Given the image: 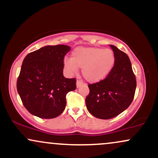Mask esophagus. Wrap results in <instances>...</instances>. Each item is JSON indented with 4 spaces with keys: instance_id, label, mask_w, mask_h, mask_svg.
Wrapping results in <instances>:
<instances>
[{
    "instance_id": "34e87169",
    "label": "esophagus",
    "mask_w": 158,
    "mask_h": 158,
    "mask_svg": "<svg viewBox=\"0 0 158 158\" xmlns=\"http://www.w3.org/2000/svg\"><path fill=\"white\" fill-rule=\"evenodd\" d=\"M83 85L82 81H81V80H79V79H78V80L77 81V88H79V87L81 86V85Z\"/></svg>"
}]
</instances>
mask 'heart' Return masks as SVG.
<instances>
[{
    "label": "heart",
    "mask_w": 158,
    "mask_h": 158,
    "mask_svg": "<svg viewBox=\"0 0 158 158\" xmlns=\"http://www.w3.org/2000/svg\"><path fill=\"white\" fill-rule=\"evenodd\" d=\"M115 56L110 49L77 48L72 52L71 59H64V67L70 73L81 69L83 77L89 82L102 80L113 68Z\"/></svg>",
    "instance_id": "heart-1"
}]
</instances>
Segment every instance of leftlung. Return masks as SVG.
Here are the masks:
<instances>
[{
	"label": "left lung",
	"mask_w": 158,
	"mask_h": 158,
	"mask_svg": "<svg viewBox=\"0 0 158 158\" xmlns=\"http://www.w3.org/2000/svg\"><path fill=\"white\" fill-rule=\"evenodd\" d=\"M115 61L110 72L102 80L88 85L89 94L85 99L88 111L99 119L117 117L131 105L137 81L128 55L110 45Z\"/></svg>",
	"instance_id": "1"
}]
</instances>
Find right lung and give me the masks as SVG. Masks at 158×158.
Masks as SVG:
<instances>
[{"mask_svg": "<svg viewBox=\"0 0 158 158\" xmlns=\"http://www.w3.org/2000/svg\"><path fill=\"white\" fill-rule=\"evenodd\" d=\"M67 45L45 46L27 54L17 79V90L30 114L42 119L55 118L64 111L66 95L77 88L75 78L63 76Z\"/></svg>", "mask_w": 158, "mask_h": 158, "instance_id": "1", "label": "right lung"}]
</instances>
